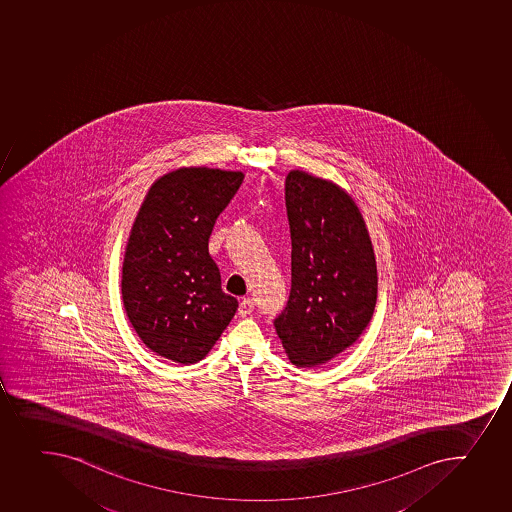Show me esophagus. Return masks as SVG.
I'll list each match as a JSON object with an SVG mask.
<instances>
[{
	"label": "esophagus",
	"mask_w": 512,
	"mask_h": 512,
	"mask_svg": "<svg viewBox=\"0 0 512 512\" xmlns=\"http://www.w3.org/2000/svg\"><path fill=\"white\" fill-rule=\"evenodd\" d=\"M239 316H249V314L254 311V301L253 299L244 298L241 299V303H239Z\"/></svg>",
	"instance_id": "esophagus-1"
}]
</instances>
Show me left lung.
Masks as SVG:
<instances>
[{"instance_id":"8db88e82","label":"left lung","mask_w":512,"mask_h":512,"mask_svg":"<svg viewBox=\"0 0 512 512\" xmlns=\"http://www.w3.org/2000/svg\"><path fill=\"white\" fill-rule=\"evenodd\" d=\"M286 208L291 293L274 328L294 366L319 368L368 328L378 299L376 256L358 204L339 184L293 169Z\"/></svg>"}]
</instances>
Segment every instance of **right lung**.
I'll return each instance as SVG.
<instances>
[{
  "instance_id": "right-lung-1",
  "label": "right lung",
  "mask_w": 512,
  "mask_h": 512,
  "mask_svg": "<svg viewBox=\"0 0 512 512\" xmlns=\"http://www.w3.org/2000/svg\"><path fill=\"white\" fill-rule=\"evenodd\" d=\"M243 178L189 166L163 174L144 196L126 244L121 296L139 339L161 358L198 363L238 309L221 289L208 241Z\"/></svg>"
}]
</instances>
